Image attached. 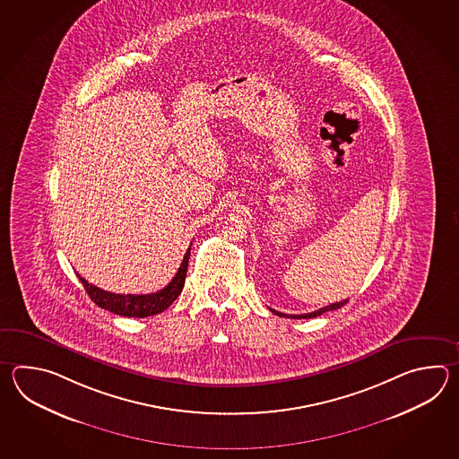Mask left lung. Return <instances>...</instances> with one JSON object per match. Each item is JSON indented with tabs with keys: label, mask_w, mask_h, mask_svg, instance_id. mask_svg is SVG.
<instances>
[{
	"label": "left lung",
	"mask_w": 459,
	"mask_h": 459,
	"mask_svg": "<svg viewBox=\"0 0 459 459\" xmlns=\"http://www.w3.org/2000/svg\"><path fill=\"white\" fill-rule=\"evenodd\" d=\"M346 302H348V300L332 303V305H326V307H323V308L316 310V312L303 313V315H283V313L275 312V310H273V313L279 315V316H287V318H315V316H320L322 313L332 312V310H336V308H342V305H346Z\"/></svg>",
	"instance_id": "left-lung-1"
}]
</instances>
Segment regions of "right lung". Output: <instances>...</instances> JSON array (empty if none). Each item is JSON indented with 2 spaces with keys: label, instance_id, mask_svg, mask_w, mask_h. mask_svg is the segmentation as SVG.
<instances>
[{
  "label": "right lung",
  "instance_id": "right-lung-1",
  "mask_svg": "<svg viewBox=\"0 0 459 459\" xmlns=\"http://www.w3.org/2000/svg\"><path fill=\"white\" fill-rule=\"evenodd\" d=\"M192 246V244H190ZM188 255L190 247L186 249L184 261L180 264L176 277L166 285L162 290L146 295H123V293L107 292L93 283H88L80 273H77L78 281L83 283L90 299L97 303L98 307L105 308L108 312L115 313L119 316L129 318H146L157 313H162L169 305H172L177 297L182 292L186 285V267H188Z\"/></svg>",
  "mask_w": 459,
  "mask_h": 459
}]
</instances>
